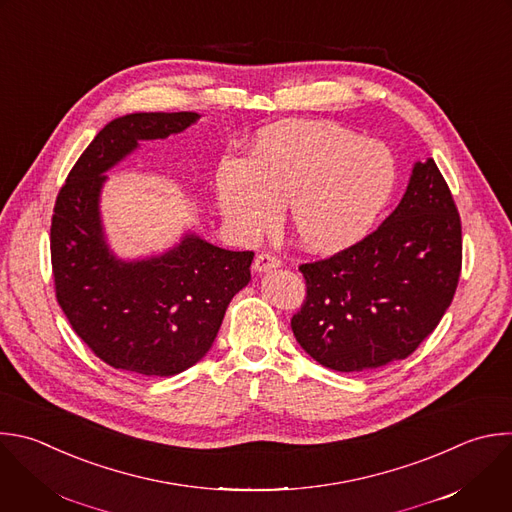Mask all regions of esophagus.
<instances>
[{
	"mask_svg": "<svg viewBox=\"0 0 512 512\" xmlns=\"http://www.w3.org/2000/svg\"><path fill=\"white\" fill-rule=\"evenodd\" d=\"M281 265V259L277 257V255H273V253H259L257 257H255V261H253V269L255 271H269V269H275V267H279Z\"/></svg>",
	"mask_w": 512,
	"mask_h": 512,
	"instance_id": "34e87169",
	"label": "esophagus"
}]
</instances>
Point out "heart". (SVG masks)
<instances>
[{"label":"heart","mask_w":512,"mask_h":512,"mask_svg":"<svg viewBox=\"0 0 512 512\" xmlns=\"http://www.w3.org/2000/svg\"><path fill=\"white\" fill-rule=\"evenodd\" d=\"M396 179V160L382 142L333 122L297 120L263 130L251 160L225 158L215 191L237 233L253 237L273 227L289 203L297 239L313 251H335L364 237Z\"/></svg>","instance_id":"b5f03b06"}]
</instances>
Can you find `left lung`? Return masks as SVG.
Returning a JSON list of instances; mask_svg holds the SVG:
<instances>
[{"label":"left lung","instance_id":"1","mask_svg":"<svg viewBox=\"0 0 512 512\" xmlns=\"http://www.w3.org/2000/svg\"><path fill=\"white\" fill-rule=\"evenodd\" d=\"M462 269V225L436 162H416L392 215L362 241L299 265V346L335 372L404 360L436 329Z\"/></svg>","mask_w":512,"mask_h":512}]
</instances>
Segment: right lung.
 <instances>
[{
    "instance_id": "obj_1",
    "label": "right lung",
    "mask_w": 512,
    "mask_h": 512,
    "mask_svg": "<svg viewBox=\"0 0 512 512\" xmlns=\"http://www.w3.org/2000/svg\"><path fill=\"white\" fill-rule=\"evenodd\" d=\"M197 112H138L106 124L58 193L52 229L56 299L72 329L104 364L142 376H175L213 346L225 311L251 281L253 251H227L195 235L160 257L124 263L102 235L104 173L138 140L183 132Z\"/></svg>"
}]
</instances>
